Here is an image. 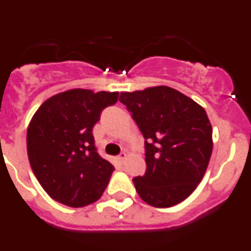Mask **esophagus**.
I'll use <instances>...</instances> for the list:
<instances>
[{
    "mask_svg": "<svg viewBox=\"0 0 251 251\" xmlns=\"http://www.w3.org/2000/svg\"><path fill=\"white\" fill-rule=\"evenodd\" d=\"M126 158H127V153H126V152L119 153V156H118L119 162H124V159H126Z\"/></svg>",
    "mask_w": 251,
    "mask_h": 251,
    "instance_id": "obj_1",
    "label": "esophagus"
}]
</instances>
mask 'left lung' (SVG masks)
Listing matches in <instances>:
<instances>
[{
  "instance_id": "left-lung-1",
  "label": "left lung",
  "mask_w": 251,
  "mask_h": 251,
  "mask_svg": "<svg viewBox=\"0 0 251 251\" xmlns=\"http://www.w3.org/2000/svg\"><path fill=\"white\" fill-rule=\"evenodd\" d=\"M121 103L145 138L143 176L133 178L142 200L171 207L201 182L212 153V127L205 109L168 86L121 93Z\"/></svg>"
}]
</instances>
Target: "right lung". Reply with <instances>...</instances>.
Wrapping results in <instances>:
<instances>
[{
    "label": "right lung",
    "instance_id": "1",
    "mask_svg": "<svg viewBox=\"0 0 251 251\" xmlns=\"http://www.w3.org/2000/svg\"><path fill=\"white\" fill-rule=\"evenodd\" d=\"M118 93L72 89L49 98L27 128V156L46 194L70 207L98 200L114 167L98 153L93 128Z\"/></svg>",
    "mask_w": 251,
    "mask_h": 251
}]
</instances>
